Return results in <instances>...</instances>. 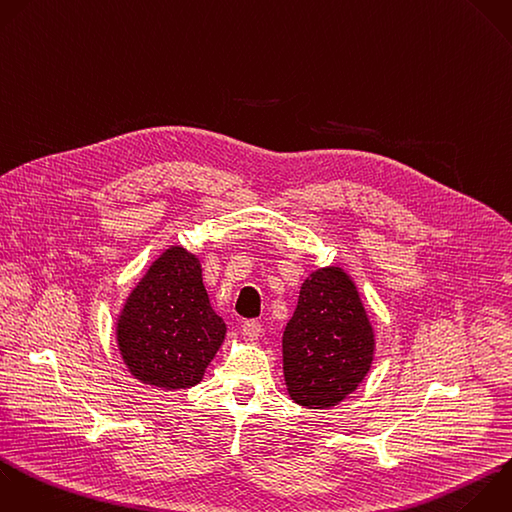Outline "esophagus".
<instances>
[{
	"label": "esophagus",
	"instance_id": "obj_1",
	"mask_svg": "<svg viewBox=\"0 0 512 512\" xmlns=\"http://www.w3.org/2000/svg\"><path fill=\"white\" fill-rule=\"evenodd\" d=\"M260 330H262V326L258 320H246L242 324V334L246 336V340H256L260 336Z\"/></svg>",
	"mask_w": 512,
	"mask_h": 512
}]
</instances>
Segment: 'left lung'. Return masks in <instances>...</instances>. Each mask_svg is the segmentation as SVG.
<instances>
[{"label":"left lung","instance_id":"left-lung-1","mask_svg":"<svg viewBox=\"0 0 512 512\" xmlns=\"http://www.w3.org/2000/svg\"><path fill=\"white\" fill-rule=\"evenodd\" d=\"M374 332L350 276L336 266L304 280L282 336L288 394L306 408H330L364 380Z\"/></svg>","mask_w":512,"mask_h":512}]
</instances>
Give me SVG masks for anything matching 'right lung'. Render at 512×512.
<instances>
[{"label": "right lung", "mask_w": 512, "mask_h": 512, "mask_svg": "<svg viewBox=\"0 0 512 512\" xmlns=\"http://www.w3.org/2000/svg\"><path fill=\"white\" fill-rule=\"evenodd\" d=\"M224 336L226 324L210 306L200 260L180 246L150 266L118 320L128 370L164 390L198 384Z\"/></svg>", "instance_id": "add662e5"}]
</instances>
